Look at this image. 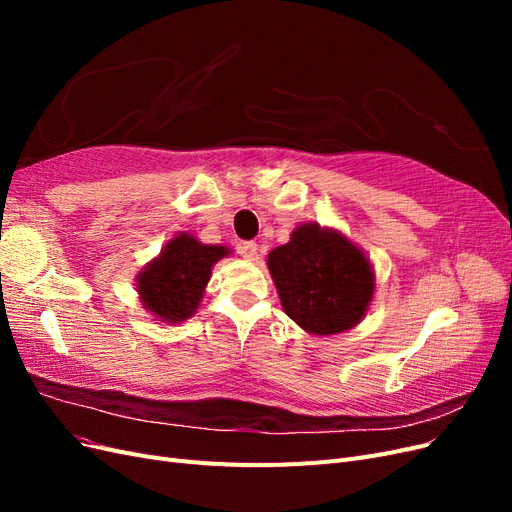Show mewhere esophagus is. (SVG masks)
I'll list each match as a JSON object with an SVG mask.
<instances>
[{
  "mask_svg": "<svg viewBox=\"0 0 512 512\" xmlns=\"http://www.w3.org/2000/svg\"><path fill=\"white\" fill-rule=\"evenodd\" d=\"M239 254L245 258V260H256L258 256V245L254 241H245L239 245Z\"/></svg>",
  "mask_w": 512,
  "mask_h": 512,
  "instance_id": "obj_1",
  "label": "esophagus"
}]
</instances>
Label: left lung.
Wrapping results in <instances>:
<instances>
[{
    "label": "left lung",
    "mask_w": 512,
    "mask_h": 512,
    "mask_svg": "<svg viewBox=\"0 0 512 512\" xmlns=\"http://www.w3.org/2000/svg\"><path fill=\"white\" fill-rule=\"evenodd\" d=\"M267 267L284 312L312 335L354 329L376 292V273L361 247L318 222L294 228L286 245L271 250Z\"/></svg>",
    "instance_id": "obj_1"
}]
</instances>
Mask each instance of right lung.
<instances>
[{"label": "right lung", "mask_w": 512, "mask_h": 512, "mask_svg": "<svg viewBox=\"0 0 512 512\" xmlns=\"http://www.w3.org/2000/svg\"><path fill=\"white\" fill-rule=\"evenodd\" d=\"M230 252L226 245H209L190 232H179L136 275L138 299L160 322H185L203 301L213 265Z\"/></svg>", "instance_id": "right-lung-1"}]
</instances>
